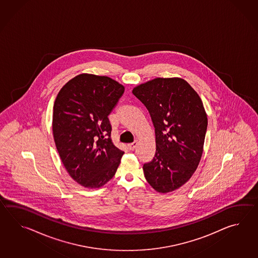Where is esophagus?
Returning a JSON list of instances; mask_svg holds the SVG:
<instances>
[{
    "label": "esophagus",
    "mask_w": 258,
    "mask_h": 258,
    "mask_svg": "<svg viewBox=\"0 0 258 258\" xmlns=\"http://www.w3.org/2000/svg\"><path fill=\"white\" fill-rule=\"evenodd\" d=\"M137 145H138V142L135 141V142L131 143V144L128 145V148H129L130 150H134L135 148H137Z\"/></svg>",
    "instance_id": "obj_1"
}]
</instances>
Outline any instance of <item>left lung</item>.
<instances>
[{
	"instance_id": "1",
	"label": "left lung",
	"mask_w": 258,
	"mask_h": 258,
	"mask_svg": "<svg viewBox=\"0 0 258 258\" xmlns=\"http://www.w3.org/2000/svg\"><path fill=\"white\" fill-rule=\"evenodd\" d=\"M132 92L146 106L155 127L156 154L143 166L146 180L157 192H172L189 181L202 157L208 128L203 102L179 77H158Z\"/></svg>"
}]
</instances>
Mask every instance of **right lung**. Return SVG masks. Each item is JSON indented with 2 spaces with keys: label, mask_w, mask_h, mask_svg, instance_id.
<instances>
[{
  "label": "right lung",
  "mask_w": 258,
  "mask_h": 258,
  "mask_svg": "<svg viewBox=\"0 0 258 258\" xmlns=\"http://www.w3.org/2000/svg\"><path fill=\"white\" fill-rule=\"evenodd\" d=\"M123 92L124 87L110 77L81 74L66 83L55 99L56 148L69 175L86 188L110 181L124 154L111 141L108 118Z\"/></svg>",
  "instance_id": "add662e5"
}]
</instances>
